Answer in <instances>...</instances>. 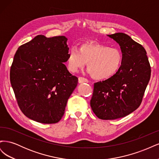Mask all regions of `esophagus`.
Returning a JSON list of instances; mask_svg holds the SVG:
<instances>
[{
  "label": "esophagus",
  "instance_id": "obj_1",
  "mask_svg": "<svg viewBox=\"0 0 159 159\" xmlns=\"http://www.w3.org/2000/svg\"><path fill=\"white\" fill-rule=\"evenodd\" d=\"M78 81L80 84L81 83H88L89 81L88 79H86L85 78H83V77H79L78 78Z\"/></svg>",
  "mask_w": 159,
  "mask_h": 159
}]
</instances>
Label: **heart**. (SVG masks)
Listing matches in <instances>:
<instances>
[{
  "label": "heart",
  "mask_w": 159,
  "mask_h": 159,
  "mask_svg": "<svg viewBox=\"0 0 159 159\" xmlns=\"http://www.w3.org/2000/svg\"><path fill=\"white\" fill-rule=\"evenodd\" d=\"M86 62L91 77L98 80H104L111 78L121 69L123 56L118 48L94 41L84 43L79 49L72 46L66 59L68 70L74 73L83 68Z\"/></svg>",
  "instance_id": "heart-1"
}]
</instances>
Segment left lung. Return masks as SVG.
Masks as SVG:
<instances>
[{"label": "left lung", "instance_id": "1", "mask_svg": "<svg viewBox=\"0 0 159 159\" xmlns=\"http://www.w3.org/2000/svg\"><path fill=\"white\" fill-rule=\"evenodd\" d=\"M108 36L121 47L123 62L116 74L94 84L90 105L96 116L103 120L125 117L140 106L151 73L142 45L124 33Z\"/></svg>", "mask_w": 159, "mask_h": 159}]
</instances>
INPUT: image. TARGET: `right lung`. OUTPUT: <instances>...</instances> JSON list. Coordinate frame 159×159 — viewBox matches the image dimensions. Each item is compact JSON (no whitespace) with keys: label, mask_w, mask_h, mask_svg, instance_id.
<instances>
[{"label":"right lung","mask_w":159,"mask_h":159,"mask_svg":"<svg viewBox=\"0 0 159 159\" xmlns=\"http://www.w3.org/2000/svg\"><path fill=\"white\" fill-rule=\"evenodd\" d=\"M64 36L38 35L18 48L10 71L19 107L27 117L56 123L78 82L64 64L69 48Z\"/></svg>","instance_id":"1"}]
</instances>
